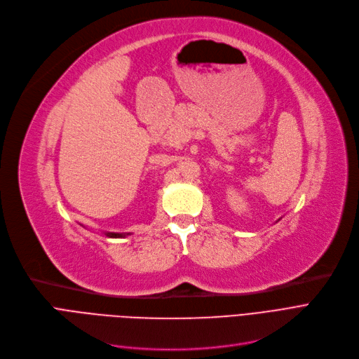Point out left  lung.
Wrapping results in <instances>:
<instances>
[{"label":"left lung","instance_id":"8db88e82","mask_svg":"<svg viewBox=\"0 0 359 359\" xmlns=\"http://www.w3.org/2000/svg\"><path fill=\"white\" fill-rule=\"evenodd\" d=\"M278 220H280V219H278Z\"/></svg>","mask_w":359,"mask_h":359}]
</instances>
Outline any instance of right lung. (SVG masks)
<instances>
[{
	"mask_svg": "<svg viewBox=\"0 0 359 359\" xmlns=\"http://www.w3.org/2000/svg\"><path fill=\"white\" fill-rule=\"evenodd\" d=\"M104 233L108 238H126V236L131 235L130 232H104Z\"/></svg>",
	"mask_w": 359,
	"mask_h": 359,
	"instance_id": "obj_1",
	"label": "right lung"
}]
</instances>
